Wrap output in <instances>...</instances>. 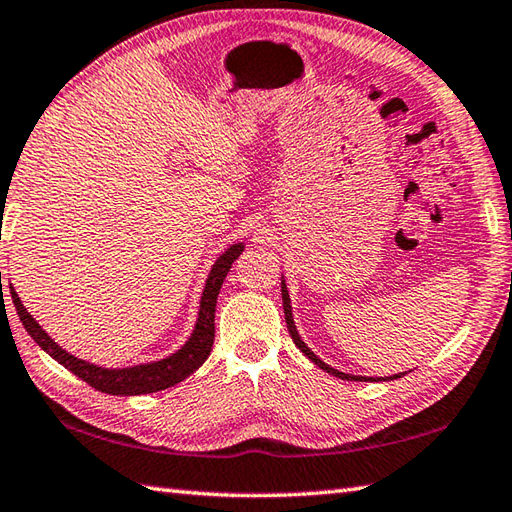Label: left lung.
Masks as SVG:
<instances>
[{
  "label": "left lung",
  "mask_w": 512,
  "mask_h": 512,
  "mask_svg": "<svg viewBox=\"0 0 512 512\" xmlns=\"http://www.w3.org/2000/svg\"><path fill=\"white\" fill-rule=\"evenodd\" d=\"M282 306H285V320H287V328H289V335H291V339H293V344L298 346L306 357H309L315 366H320L324 372H328V374H333V377H339V379H344V381H363L366 377H355V374H344V372H339V370H335V368H331V366H326V363L317 357V355H313L311 352V348L306 346L302 339H300V335H298V331H295V324H293V315H291V300H289V291H287V285H285V280H282ZM399 377H403V374H394V377H388V379H383V381H390V379H399ZM366 381H377V379H366Z\"/></svg>",
  "instance_id": "obj_1"
}]
</instances>
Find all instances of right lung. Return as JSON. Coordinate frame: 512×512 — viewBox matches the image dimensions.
<instances>
[{"instance_id":"1","label":"right lung","mask_w":512,"mask_h":512,"mask_svg":"<svg viewBox=\"0 0 512 512\" xmlns=\"http://www.w3.org/2000/svg\"><path fill=\"white\" fill-rule=\"evenodd\" d=\"M241 252H243V243H236L227 249L217 263H214L206 282V289H203V295H201L197 326L195 331H192L188 342L181 346V350H177L175 355H170L162 361L142 363V366H133V368L107 370V368L94 366V363H87L83 359H76L74 355H70V352H65L59 344H54V339H50V335L45 333L37 322H34V317L26 311V306L21 304L19 295L13 287H10V295H13V304L21 324L26 326V331L30 333L34 342L48 352L52 359L59 361L61 366L74 372L76 377H81L83 381L92 385V388L105 394H118V396L151 394L184 381L201 366L203 361L208 359L214 344V309H217L219 291L227 271H230L232 263L241 256Z\"/></svg>"}]
</instances>
